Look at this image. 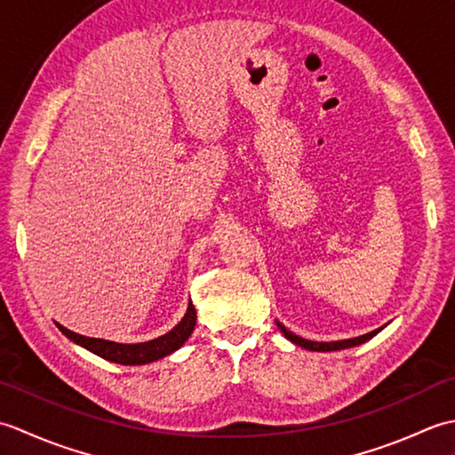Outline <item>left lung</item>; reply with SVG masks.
<instances>
[{"label":"left lung","mask_w":455,"mask_h":455,"mask_svg":"<svg viewBox=\"0 0 455 455\" xmlns=\"http://www.w3.org/2000/svg\"><path fill=\"white\" fill-rule=\"evenodd\" d=\"M279 331L283 332V336L287 338V340H291L293 344L301 346V347H307V350L311 352H334V350H344V347H352V346H360L363 342L370 340V338H373L377 332L381 331V328H377V331H371L367 332L363 336H357V338H347V340H338V342H313V340H305V338L297 336L293 332H289L287 328L282 324V323H275Z\"/></svg>","instance_id":"1"}]
</instances>
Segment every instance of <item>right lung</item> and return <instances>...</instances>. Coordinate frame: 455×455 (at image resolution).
I'll list each match as a JSON object with an SVG mask.
<instances>
[{
    "label": "right lung",
    "instance_id": "obj_1",
    "mask_svg": "<svg viewBox=\"0 0 455 455\" xmlns=\"http://www.w3.org/2000/svg\"><path fill=\"white\" fill-rule=\"evenodd\" d=\"M196 318H197L196 307H193V303L189 301L186 315H183L181 321L173 326L170 332H166L160 338H154V340L140 342V344H119V342L101 340V338H88V336H82V334L68 331V328H64L58 323H56V326L60 328V332L66 338H70L72 342L85 347V350L93 352L95 355L103 357V360L113 362V363H121V365H142V363L156 362V360H160V357L176 352L178 347L186 344V340L193 332V328H196Z\"/></svg>",
    "mask_w": 455,
    "mask_h": 455
}]
</instances>
